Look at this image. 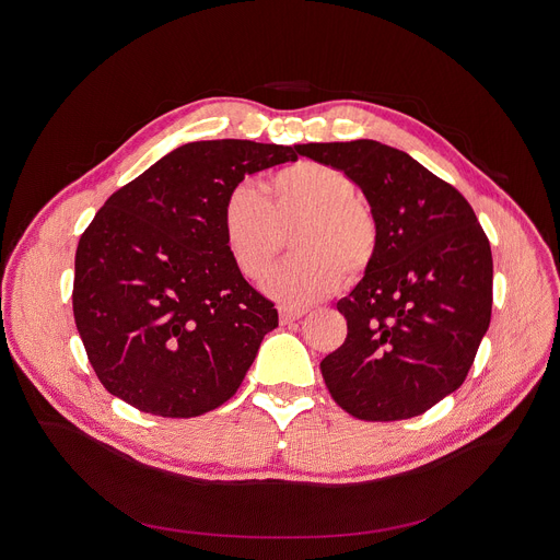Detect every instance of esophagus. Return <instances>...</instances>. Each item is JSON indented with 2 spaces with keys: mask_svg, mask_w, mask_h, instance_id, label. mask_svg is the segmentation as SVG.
Wrapping results in <instances>:
<instances>
[{
  "mask_svg": "<svg viewBox=\"0 0 560 560\" xmlns=\"http://www.w3.org/2000/svg\"><path fill=\"white\" fill-rule=\"evenodd\" d=\"M304 315V311H298V308H279V317L283 325H290V322H295Z\"/></svg>",
  "mask_w": 560,
  "mask_h": 560,
  "instance_id": "34e87169",
  "label": "esophagus"
}]
</instances>
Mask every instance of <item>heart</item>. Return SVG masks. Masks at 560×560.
I'll list each match as a JSON object with an SVG mask.
<instances>
[{
  "mask_svg": "<svg viewBox=\"0 0 560 560\" xmlns=\"http://www.w3.org/2000/svg\"><path fill=\"white\" fill-rule=\"evenodd\" d=\"M292 226L295 256L262 281V290L290 308L334 295L345 277H361L374 260L376 220L357 199V184L336 167L302 161L272 174L268 197L249 184H235L224 197V245L247 279L268 272L281 233Z\"/></svg>",
  "mask_w": 560,
  "mask_h": 560,
  "instance_id": "obj_1",
  "label": "heart"
}]
</instances>
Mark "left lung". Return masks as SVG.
Listing matches in <instances>:
<instances>
[{"label":"left lung","mask_w":560,"mask_h":560,"mask_svg":"<svg viewBox=\"0 0 560 560\" xmlns=\"http://www.w3.org/2000/svg\"><path fill=\"white\" fill-rule=\"evenodd\" d=\"M298 154L345 172L376 220L378 245L336 306L347 338L319 363L349 416L408 420L460 388L492 311L490 243L467 199L395 147L308 142Z\"/></svg>","instance_id":"left-lung-1"}]
</instances>
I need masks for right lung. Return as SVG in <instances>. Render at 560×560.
Segmentation results:
<instances>
[{"mask_svg": "<svg viewBox=\"0 0 560 560\" xmlns=\"http://www.w3.org/2000/svg\"><path fill=\"white\" fill-rule=\"evenodd\" d=\"M295 147L199 140L113 192L81 235L72 308L104 388L142 413L197 418L241 388L279 313L224 245L222 203Z\"/></svg>", "mask_w": 560, "mask_h": 560, "instance_id": "right-lung-1", "label": "right lung"}]
</instances>
